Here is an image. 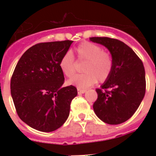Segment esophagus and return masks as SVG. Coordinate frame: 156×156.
<instances>
[{"mask_svg":"<svg viewBox=\"0 0 156 156\" xmlns=\"http://www.w3.org/2000/svg\"><path fill=\"white\" fill-rule=\"evenodd\" d=\"M77 91H78V94H84L87 90H84V89H80V88H78V89H77Z\"/></svg>","mask_w":156,"mask_h":156,"instance_id":"34e87169","label":"esophagus"}]
</instances>
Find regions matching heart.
<instances>
[{
    "label": "heart",
    "mask_w": 156,
    "mask_h": 156,
    "mask_svg": "<svg viewBox=\"0 0 156 156\" xmlns=\"http://www.w3.org/2000/svg\"><path fill=\"white\" fill-rule=\"evenodd\" d=\"M79 62H85L83 66V73L77 75L68 81L69 84L78 88H87L97 81L103 83L108 79L113 69V58L108 51L99 45L84 41L75 49ZM59 67L66 76L71 78L76 72V62L71 51H66L59 62Z\"/></svg>",
    "instance_id": "1"
}]
</instances>
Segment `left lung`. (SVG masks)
Here are the masks:
<instances>
[{
  "label": "left lung",
  "mask_w": 156,
  "mask_h": 156,
  "mask_svg": "<svg viewBox=\"0 0 156 156\" xmlns=\"http://www.w3.org/2000/svg\"><path fill=\"white\" fill-rule=\"evenodd\" d=\"M104 45L113 58V69L108 79L96 89L98 98L93 105L101 120L120 124L134 114L145 94V71L142 61L129 46L109 37H90Z\"/></svg>",
  "instance_id": "left-lung-1"
}]
</instances>
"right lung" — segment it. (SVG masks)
I'll use <instances>...</instances> for the list:
<instances>
[{
  "mask_svg": "<svg viewBox=\"0 0 156 156\" xmlns=\"http://www.w3.org/2000/svg\"><path fill=\"white\" fill-rule=\"evenodd\" d=\"M72 41L39 43L18 62L11 79V94L19 118L34 129L51 132L69 115L76 87H62L64 74L59 62Z\"/></svg>",
  "mask_w": 156,
  "mask_h": 156,
  "instance_id": "obj_1",
  "label": "right lung"
}]
</instances>
